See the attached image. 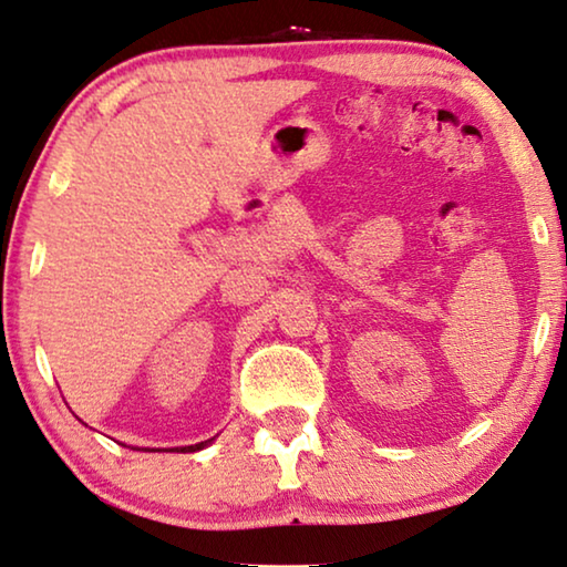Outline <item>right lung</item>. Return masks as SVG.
<instances>
[{"mask_svg": "<svg viewBox=\"0 0 567 567\" xmlns=\"http://www.w3.org/2000/svg\"><path fill=\"white\" fill-rule=\"evenodd\" d=\"M216 440V437H210V440H206V442H198V444H188V447H171V450H175V452H198V450H203V447H208V444Z\"/></svg>", "mask_w": 567, "mask_h": 567, "instance_id": "obj_1", "label": "right lung"}]
</instances>
